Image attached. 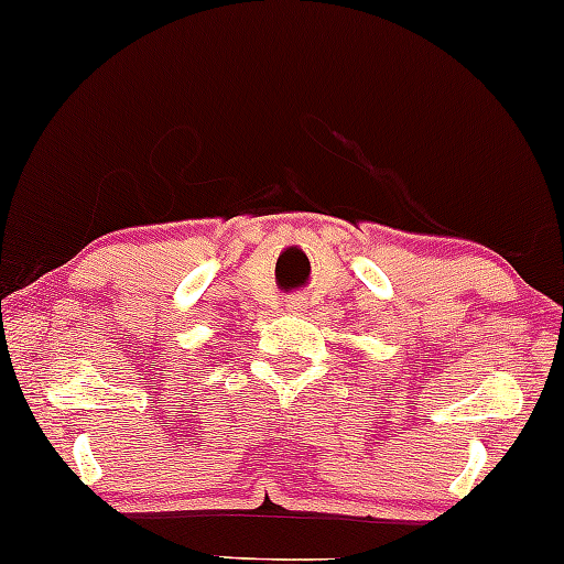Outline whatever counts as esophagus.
I'll return each mask as SVG.
<instances>
[{
	"label": "esophagus",
	"instance_id": "34e87169",
	"mask_svg": "<svg viewBox=\"0 0 564 564\" xmlns=\"http://www.w3.org/2000/svg\"><path fill=\"white\" fill-rule=\"evenodd\" d=\"M288 308H290V311H292V313H297V311H300V308H303V305H300V300H292V303H290V305H288Z\"/></svg>",
	"mask_w": 564,
	"mask_h": 564
}]
</instances>
